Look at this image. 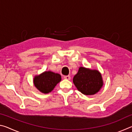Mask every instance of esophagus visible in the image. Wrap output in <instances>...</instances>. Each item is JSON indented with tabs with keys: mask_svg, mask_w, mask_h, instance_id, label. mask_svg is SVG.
<instances>
[{
	"mask_svg": "<svg viewBox=\"0 0 132 132\" xmlns=\"http://www.w3.org/2000/svg\"><path fill=\"white\" fill-rule=\"evenodd\" d=\"M63 78L64 79H66V80H70V76H64Z\"/></svg>",
	"mask_w": 132,
	"mask_h": 132,
	"instance_id": "obj_1",
	"label": "esophagus"
}]
</instances>
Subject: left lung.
I'll return each instance as SVG.
<instances>
[{
  "label": "left lung",
  "mask_w": 132,
  "mask_h": 132,
  "mask_svg": "<svg viewBox=\"0 0 132 132\" xmlns=\"http://www.w3.org/2000/svg\"><path fill=\"white\" fill-rule=\"evenodd\" d=\"M77 90L84 95H93L98 92L103 85L101 73L96 70L81 67L73 79Z\"/></svg>",
  "instance_id": "obj_1"
}]
</instances>
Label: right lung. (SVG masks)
<instances>
[{
    "label": "right lung",
    "mask_w": 132,
    "mask_h": 132,
    "mask_svg": "<svg viewBox=\"0 0 132 132\" xmlns=\"http://www.w3.org/2000/svg\"><path fill=\"white\" fill-rule=\"evenodd\" d=\"M61 76L52 71H45L35 77L34 83L38 90L43 93H48L53 90L58 82L61 81Z\"/></svg>",
    "instance_id": "right-lung-1"
}]
</instances>
